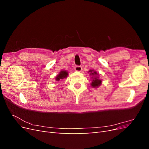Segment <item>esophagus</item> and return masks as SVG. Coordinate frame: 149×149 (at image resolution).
Returning a JSON list of instances; mask_svg holds the SVG:
<instances>
[{"label":"esophagus","mask_w":149,"mask_h":149,"mask_svg":"<svg viewBox=\"0 0 149 149\" xmlns=\"http://www.w3.org/2000/svg\"><path fill=\"white\" fill-rule=\"evenodd\" d=\"M74 70L76 71H82V67L81 66H76L74 68Z\"/></svg>","instance_id":"34e87169"}]
</instances>
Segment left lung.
Segmentation results:
<instances>
[{"instance_id": "1", "label": "left lung", "mask_w": 149, "mask_h": 149, "mask_svg": "<svg viewBox=\"0 0 149 149\" xmlns=\"http://www.w3.org/2000/svg\"><path fill=\"white\" fill-rule=\"evenodd\" d=\"M88 73H89L90 76H91V86L92 88H97L99 86H100L102 84V79L100 78V74L97 73L94 70H90Z\"/></svg>"}]
</instances>
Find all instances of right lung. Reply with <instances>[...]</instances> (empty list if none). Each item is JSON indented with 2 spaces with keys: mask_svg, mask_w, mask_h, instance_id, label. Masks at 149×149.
<instances>
[{
  "mask_svg": "<svg viewBox=\"0 0 149 149\" xmlns=\"http://www.w3.org/2000/svg\"><path fill=\"white\" fill-rule=\"evenodd\" d=\"M68 76V72L66 70H62L61 71L59 74H58L55 78V80L56 81H61L65 78H66Z\"/></svg>",
  "mask_w": 149,
  "mask_h": 149,
  "instance_id": "1",
  "label": "right lung"
}]
</instances>
